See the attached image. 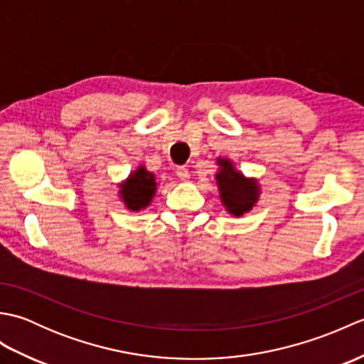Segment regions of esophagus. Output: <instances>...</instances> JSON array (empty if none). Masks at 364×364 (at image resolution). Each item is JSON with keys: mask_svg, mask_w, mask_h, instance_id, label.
<instances>
[{"mask_svg": "<svg viewBox=\"0 0 364 364\" xmlns=\"http://www.w3.org/2000/svg\"><path fill=\"white\" fill-rule=\"evenodd\" d=\"M176 176L180 178L181 181H188L189 178H191V175H189L186 167H178V168H176Z\"/></svg>", "mask_w": 364, "mask_h": 364, "instance_id": "esophagus-1", "label": "esophagus"}]
</instances>
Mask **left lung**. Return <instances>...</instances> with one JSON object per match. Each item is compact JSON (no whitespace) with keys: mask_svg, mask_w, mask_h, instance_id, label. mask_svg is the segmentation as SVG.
I'll use <instances>...</instances> for the list:
<instances>
[{"mask_svg":"<svg viewBox=\"0 0 364 364\" xmlns=\"http://www.w3.org/2000/svg\"><path fill=\"white\" fill-rule=\"evenodd\" d=\"M215 162L219 166L215 183L219 188L220 202L231 215L241 218L245 213L252 211L258 202L261 194L258 180L247 178L242 172H239L233 161L228 158H218Z\"/></svg>","mask_w":364,"mask_h":364,"instance_id":"1","label":"left lung"}]
</instances>
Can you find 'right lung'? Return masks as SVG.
I'll use <instances>...</instances> for the list:
<instances>
[{
	"mask_svg": "<svg viewBox=\"0 0 364 364\" xmlns=\"http://www.w3.org/2000/svg\"><path fill=\"white\" fill-rule=\"evenodd\" d=\"M156 186L154 173L149 172L145 166H139L120 184L119 197L129 211H141L151 203L154 194H156Z\"/></svg>",
	"mask_w": 364,
	"mask_h": 364,
	"instance_id": "right-lung-1",
	"label": "right lung"
}]
</instances>
